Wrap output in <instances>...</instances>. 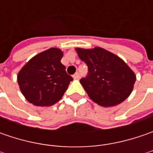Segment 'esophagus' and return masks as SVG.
Returning a JSON list of instances; mask_svg holds the SVG:
<instances>
[{
  "label": "esophagus",
  "instance_id": "esophagus-1",
  "mask_svg": "<svg viewBox=\"0 0 153 153\" xmlns=\"http://www.w3.org/2000/svg\"><path fill=\"white\" fill-rule=\"evenodd\" d=\"M73 77H74V79H78V78H79V77H80L79 72H76V73L74 74Z\"/></svg>",
  "mask_w": 153,
  "mask_h": 153
}]
</instances>
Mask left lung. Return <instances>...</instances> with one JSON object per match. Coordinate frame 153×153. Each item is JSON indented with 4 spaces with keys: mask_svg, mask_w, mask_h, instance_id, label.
Here are the masks:
<instances>
[{
    "mask_svg": "<svg viewBox=\"0 0 153 153\" xmlns=\"http://www.w3.org/2000/svg\"><path fill=\"white\" fill-rule=\"evenodd\" d=\"M76 51L88 65V75L80 82L91 100L102 106H113L129 96L136 78L123 59L101 48Z\"/></svg>",
    "mask_w": 153,
    "mask_h": 153,
    "instance_id": "8db88e82",
    "label": "left lung"
}]
</instances>
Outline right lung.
<instances>
[{"label": "right lung", "mask_w": 153, "mask_h": 153, "mask_svg": "<svg viewBox=\"0 0 153 153\" xmlns=\"http://www.w3.org/2000/svg\"><path fill=\"white\" fill-rule=\"evenodd\" d=\"M62 57L61 50L52 48L33 57L19 72V85L29 102L49 106L61 99L73 80L60 62Z\"/></svg>", "instance_id": "right-lung-1"}]
</instances>
